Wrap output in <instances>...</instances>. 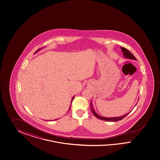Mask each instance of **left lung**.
<instances>
[{
    "label": "left lung",
    "instance_id": "1",
    "mask_svg": "<svg viewBox=\"0 0 160 160\" xmlns=\"http://www.w3.org/2000/svg\"><path fill=\"white\" fill-rule=\"evenodd\" d=\"M121 50L123 53V55L125 57V58H129V59H132V60H136V58L131 53V52L128 50L127 48H122V47H120ZM90 105L92 106L91 107V110H92V112L93 114L94 115V116L96 117L97 118H98V119H100L102 120H105V121H119V120H121L122 119H123L125 117L127 116L130 112H129L128 113L126 114V115L124 116H122L120 117H104L100 116H99L98 114H97V113L95 112L94 110L93 109V107H92V102H90Z\"/></svg>",
    "mask_w": 160,
    "mask_h": 160
}]
</instances>
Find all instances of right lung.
Returning <instances> with one entry per match:
<instances>
[{"label":"right lung","mask_w":160,"mask_h":160,"mask_svg":"<svg viewBox=\"0 0 160 160\" xmlns=\"http://www.w3.org/2000/svg\"><path fill=\"white\" fill-rule=\"evenodd\" d=\"M40 50V48H39V49H38V50H37V51H36V52H35V53H36V52H38V51H39V50ZM74 96H73V98H72V101H71V103H72V102H73V98H74ZM70 106H71V105H70ZM70 107H71V106H70ZM70 108H69V110H70ZM69 110H68V111H69Z\"/></svg>","instance_id":"1"}]
</instances>
